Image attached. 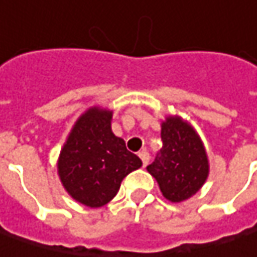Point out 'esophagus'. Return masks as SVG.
<instances>
[{"instance_id":"obj_1","label":"esophagus","mask_w":257,"mask_h":257,"mask_svg":"<svg viewBox=\"0 0 257 257\" xmlns=\"http://www.w3.org/2000/svg\"><path fill=\"white\" fill-rule=\"evenodd\" d=\"M138 156H140V159L143 160V166H147V164H148V161H150V154H148L147 151H141Z\"/></svg>"}]
</instances>
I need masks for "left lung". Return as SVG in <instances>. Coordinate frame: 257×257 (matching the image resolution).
Segmentation results:
<instances>
[{"label":"left lung","instance_id":"obj_1","mask_svg":"<svg viewBox=\"0 0 257 257\" xmlns=\"http://www.w3.org/2000/svg\"><path fill=\"white\" fill-rule=\"evenodd\" d=\"M163 148L147 166L163 196L182 202L193 196L205 183L209 164L206 151L196 131L180 116H167L161 123Z\"/></svg>","mask_w":257,"mask_h":257}]
</instances>
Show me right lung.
<instances>
[{
	"label": "right lung",
	"mask_w": 257,
	"mask_h": 257,
	"mask_svg": "<svg viewBox=\"0 0 257 257\" xmlns=\"http://www.w3.org/2000/svg\"><path fill=\"white\" fill-rule=\"evenodd\" d=\"M112 114L98 107L81 114L58 160L62 186L71 198L90 208L110 202L123 177L143 166L140 157L126 150L125 141L112 132Z\"/></svg>",
	"instance_id": "obj_1"
}]
</instances>
